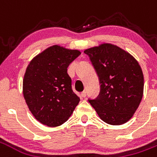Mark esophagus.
<instances>
[{
  "instance_id": "obj_1",
  "label": "esophagus",
  "mask_w": 157,
  "mask_h": 157,
  "mask_svg": "<svg viewBox=\"0 0 157 157\" xmlns=\"http://www.w3.org/2000/svg\"><path fill=\"white\" fill-rule=\"evenodd\" d=\"M81 96H82V98H86V92L84 91V92H82V93H81Z\"/></svg>"
}]
</instances>
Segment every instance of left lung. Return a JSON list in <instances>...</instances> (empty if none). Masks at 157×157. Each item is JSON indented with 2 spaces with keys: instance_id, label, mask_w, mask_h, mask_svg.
I'll use <instances>...</instances> for the list:
<instances>
[{
  "instance_id": "left-lung-1",
  "label": "left lung",
  "mask_w": 157,
  "mask_h": 157,
  "mask_svg": "<svg viewBox=\"0 0 157 157\" xmlns=\"http://www.w3.org/2000/svg\"><path fill=\"white\" fill-rule=\"evenodd\" d=\"M100 82L98 98L89 99L102 121L112 125L125 124L141 102L144 75L138 61L129 53L111 44L87 48Z\"/></svg>"
}]
</instances>
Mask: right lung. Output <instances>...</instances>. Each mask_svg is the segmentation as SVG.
Segmentation results:
<instances>
[{"mask_svg": "<svg viewBox=\"0 0 157 157\" xmlns=\"http://www.w3.org/2000/svg\"><path fill=\"white\" fill-rule=\"evenodd\" d=\"M80 55L76 49L53 45L28 65L22 82L23 97L33 115L43 124H63L78 105L80 98L72 90L67 68Z\"/></svg>", "mask_w": 157, "mask_h": 157, "instance_id": "add662e5", "label": "right lung"}]
</instances>
